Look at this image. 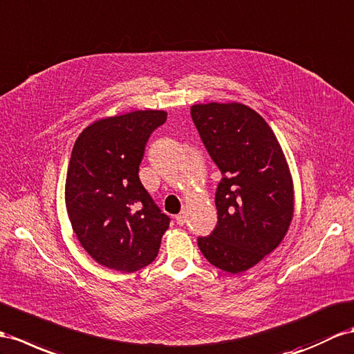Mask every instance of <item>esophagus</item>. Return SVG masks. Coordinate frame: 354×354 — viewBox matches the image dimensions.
I'll use <instances>...</instances> for the list:
<instances>
[{
  "mask_svg": "<svg viewBox=\"0 0 354 354\" xmlns=\"http://www.w3.org/2000/svg\"><path fill=\"white\" fill-rule=\"evenodd\" d=\"M176 223L179 225H184L187 223V214H185V211H183L179 215H176Z\"/></svg>",
  "mask_w": 354,
  "mask_h": 354,
  "instance_id": "34e87169",
  "label": "esophagus"
}]
</instances>
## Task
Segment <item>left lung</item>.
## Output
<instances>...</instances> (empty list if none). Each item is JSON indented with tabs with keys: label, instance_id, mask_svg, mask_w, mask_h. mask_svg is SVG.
<instances>
[{
	"label": "left lung",
	"instance_id": "1",
	"mask_svg": "<svg viewBox=\"0 0 354 354\" xmlns=\"http://www.w3.org/2000/svg\"><path fill=\"white\" fill-rule=\"evenodd\" d=\"M205 148L221 171L218 223L198 238L211 265L230 274L256 266L284 239L295 211L293 179L268 122L242 103L192 106Z\"/></svg>",
	"mask_w": 354,
	"mask_h": 354
}]
</instances>
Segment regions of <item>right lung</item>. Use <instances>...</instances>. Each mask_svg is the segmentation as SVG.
Here are the masks:
<instances>
[{
  "label": "right lung",
  "mask_w": 354,
  "mask_h": 354,
  "mask_svg": "<svg viewBox=\"0 0 354 354\" xmlns=\"http://www.w3.org/2000/svg\"><path fill=\"white\" fill-rule=\"evenodd\" d=\"M165 111L98 120L79 134L67 170L66 206L80 245L109 269L139 270L156 260L170 218L139 179L151 133Z\"/></svg>",
  "instance_id": "right-lung-1"
}]
</instances>
